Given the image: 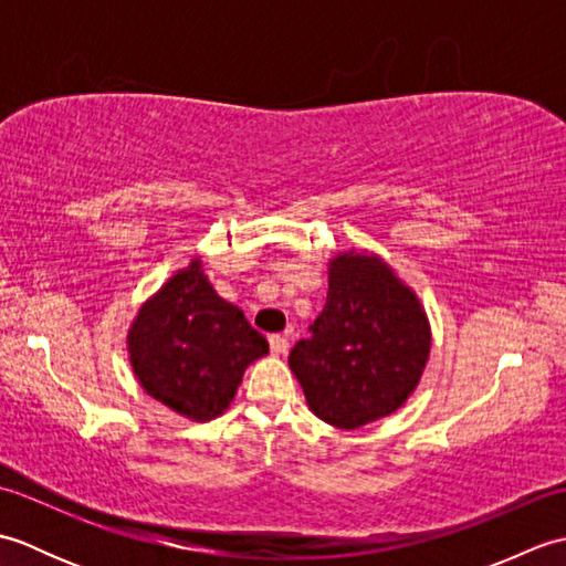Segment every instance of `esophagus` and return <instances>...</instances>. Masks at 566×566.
Listing matches in <instances>:
<instances>
[{
  "instance_id": "obj_1",
  "label": "esophagus",
  "mask_w": 566,
  "mask_h": 566,
  "mask_svg": "<svg viewBox=\"0 0 566 566\" xmlns=\"http://www.w3.org/2000/svg\"><path fill=\"white\" fill-rule=\"evenodd\" d=\"M270 350H272V355H284L286 350H290V333L270 335Z\"/></svg>"
}]
</instances>
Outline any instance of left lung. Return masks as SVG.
<instances>
[{
  "instance_id": "left-lung-1",
  "label": "left lung",
  "mask_w": 566,
  "mask_h": 566,
  "mask_svg": "<svg viewBox=\"0 0 566 566\" xmlns=\"http://www.w3.org/2000/svg\"><path fill=\"white\" fill-rule=\"evenodd\" d=\"M290 353L306 403L345 430L375 423L406 403L430 355V323L416 292L375 252L328 262V298Z\"/></svg>"
}]
</instances>
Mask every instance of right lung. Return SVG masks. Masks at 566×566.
<instances>
[{
  "mask_svg": "<svg viewBox=\"0 0 566 566\" xmlns=\"http://www.w3.org/2000/svg\"><path fill=\"white\" fill-rule=\"evenodd\" d=\"M126 343L140 387L199 423L221 416L248 365L270 353L243 311L213 292L199 258L140 306Z\"/></svg>",
  "mask_w": 566,
  "mask_h": 566,
  "instance_id": "1",
  "label": "right lung"
}]
</instances>
